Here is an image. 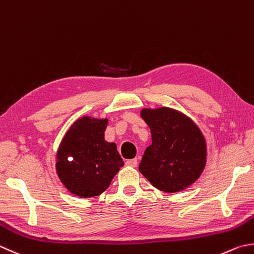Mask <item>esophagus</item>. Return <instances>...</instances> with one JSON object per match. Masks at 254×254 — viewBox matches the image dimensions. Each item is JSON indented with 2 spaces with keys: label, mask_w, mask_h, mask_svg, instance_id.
<instances>
[{
  "label": "esophagus",
  "mask_w": 254,
  "mask_h": 254,
  "mask_svg": "<svg viewBox=\"0 0 254 254\" xmlns=\"http://www.w3.org/2000/svg\"><path fill=\"white\" fill-rule=\"evenodd\" d=\"M126 165L129 167H136L137 166V158H133V159H128L126 161Z\"/></svg>",
  "instance_id": "obj_1"
}]
</instances>
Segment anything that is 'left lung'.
Instances as JSON below:
<instances>
[{
    "instance_id": "1",
    "label": "left lung",
    "mask_w": 254,
    "mask_h": 254,
    "mask_svg": "<svg viewBox=\"0 0 254 254\" xmlns=\"http://www.w3.org/2000/svg\"><path fill=\"white\" fill-rule=\"evenodd\" d=\"M140 116L150 128L152 143L146 148L139 171L165 192H179L202 174L207 146L201 130L189 117L168 107L143 108Z\"/></svg>"
}]
</instances>
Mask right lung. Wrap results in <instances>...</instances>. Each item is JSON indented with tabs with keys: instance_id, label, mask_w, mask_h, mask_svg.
<instances>
[{
	"instance_id": "obj_1",
	"label": "right lung",
	"mask_w": 254,
	"mask_h": 254,
	"mask_svg": "<svg viewBox=\"0 0 254 254\" xmlns=\"http://www.w3.org/2000/svg\"><path fill=\"white\" fill-rule=\"evenodd\" d=\"M107 124V118L77 119L57 150V176L68 191L80 198L103 193L124 166L116 143L104 138Z\"/></svg>"
}]
</instances>
